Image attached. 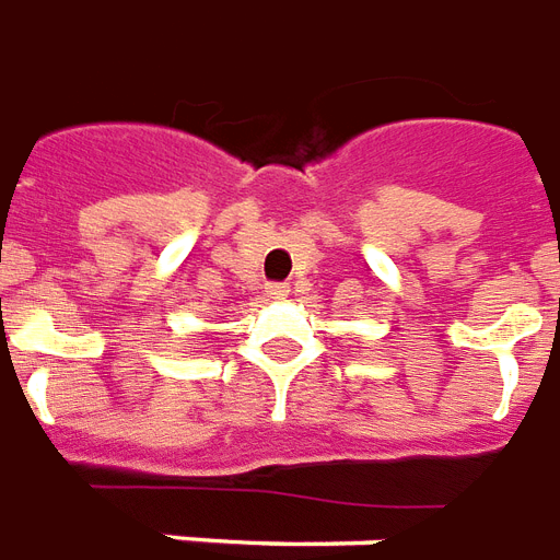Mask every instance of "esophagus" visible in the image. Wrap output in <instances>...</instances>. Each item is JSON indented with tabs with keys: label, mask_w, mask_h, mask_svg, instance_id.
<instances>
[{
	"label": "esophagus",
	"mask_w": 560,
	"mask_h": 560,
	"mask_svg": "<svg viewBox=\"0 0 560 560\" xmlns=\"http://www.w3.org/2000/svg\"><path fill=\"white\" fill-rule=\"evenodd\" d=\"M268 295L275 298V301H283V298L289 295V285H285V283H271V285H268Z\"/></svg>",
	"instance_id": "esophagus-1"
}]
</instances>
